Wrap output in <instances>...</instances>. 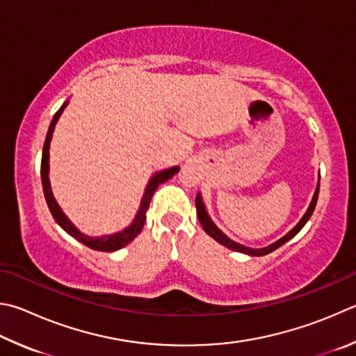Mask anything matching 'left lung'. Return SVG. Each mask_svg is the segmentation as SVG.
Returning <instances> with one entry per match:
<instances>
[{
  "label": "left lung",
  "instance_id": "left-lung-1",
  "mask_svg": "<svg viewBox=\"0 0 356 356\" xmlns=\"http://www.w3.org/2000/svg\"><path fill=\"white\" fill-rule=\"evenodd\" d=\"M318 196H319V184H318V186H316V191H314V196H313L312 204H309L307 213H305V215H303V218L300 219L299 224H297L293 230H289L285 236L280 238L279 241H275L274 244L268 245V248H261V249H250V248H245V245H241V244H238V243H235V241H232L229 236H225V235L222 234V232L219 230L215 224H213V221L210 219V216L207 215L205 207H204V202H202V199H200V195H197V196H196V211H197L199 222H200V225H202V227H204L205 234H207V235H210V236L213 238V240L218 241L219 244L225 245V248H229V249H232V250L243 252V254H248V255H252V257H261V255H268V254H270V252H274L275 249H279L280 245H283V244H285L286 241H289L291 238H293L294 235L299 234L300 229L303 227V225L307 224L308 219L312 218L313 211H314V207H316V202H318Z\"/></svg>",
  "mask_w": 356,
  "mask_h": 356
}]
</instances>
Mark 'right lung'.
<instances>
[{
    "label": "right lung",
    "mask_w": 356,
    "mask_h": 356,
    "mask_svg": "<svg viewBox=\"0 0 356 356\" xmlns=\"http://www.w3.org/2000/svg\"><path fill=\"white\" fill-rule=\"evenodd\" d=\"M68 102H63V106L59 108V111L56 112L53 121H51L49 129H48V134H47V140H44V145H43V154H42V168H40V174H42V185H43V193H44V199H47V204L49 207V211L53 218L56 219V222L60 225V227L70 234L73 238H76L77 241H81L82 244H86L87 248L93 249V250H99V252H113V250H118L121 248H124L127 243H131L135 236H137L141 229H143L145 221H146V211L149 209V202H151V197L154 195V191L157 190V186L160 184L166 182L168 179H171L174 174L179 171V166H172L170 170H165V171H160L157 172L156 176H152V179L149 180V184H147L146 190H145V195L143 199H141V205H140V210L137 213V216H135L134 222L129 225L126 230L120 232V234H115V235H107V236H101V238H90L87 235L81 234L79 230H77L73 224L70 222V219L63 215V211L60 210V207L57 205L56 199L53 196V193H51V186H49V179H48V170H49V141L51 137H53V132H54V126L57 120H59V116L62 115L63 108L67 107Z\"/></svg>",
    "instance_id": "1"
}]
</instances>
